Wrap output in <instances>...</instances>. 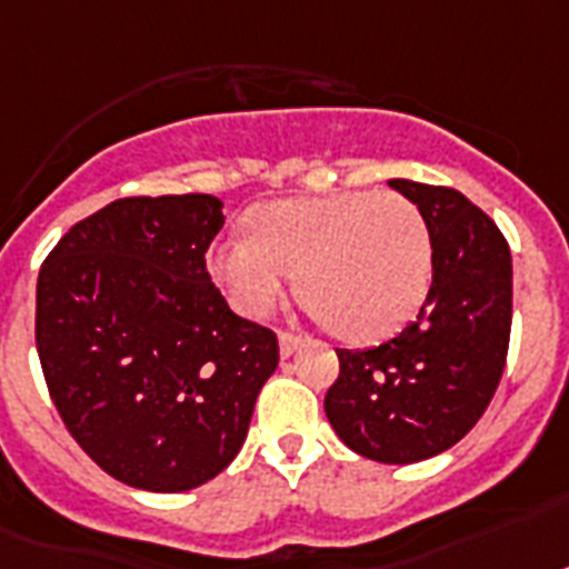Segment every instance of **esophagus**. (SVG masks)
I'll return each instance as SVG.
<instances>
[{
	"instance_id": "34e87169",
	"label": "esophagus",
	"mask_w": 569,
	"mask_h": 569,
	"mask_svg": "<svg viewBox=\"0 0 569 569\" xmlns=\"http://www.w3.org/2000/svg\"><path fill=\"white\" fill-rule=\"evenodd\" d=\"M280 357L283 359H289L295 353V350H298V345H300V339L298 336H292V332H280Z\"/></svg>"
}]
</instances>
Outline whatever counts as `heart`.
<instances>
[{
    "instance_id": "b5f03b06",
    "label": "heart",
    "mask_w": 569,
    "mask_h": 569,
    "mask_svg": "<svg viewBox=\"0 0 569 569\" xmlns=\"http://www.w3.org/2000/svg\"><path fill=\"white\" fill-rule=\"evenodd\" d=\"M248 230L207 251V274L244 318L269 316L298 277V298L336 339L377 345L427 300L429 228L397 192L269 201L253 207Z\"/></svg>"
}]
</instances>
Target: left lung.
Listing matches in <instances>:
<instances>
[{
	"instance_id": "left-lung-1",
	"label": "left lung",
	"mask_w": 569,
	"mask_h": 569,
	"mask_svg": "<svg viewBox=\"0 0 569 569\" xmlns=\"http://www.w3.org/2000/svg\"><path fill=\"white\" fill-rule=\"evenodd\" d=\"M420 210L432 286L412 325L339 353L325 397L336 436L382 465H412L468 436L500 386L511 332V251L488 216L447 187L391 178Z\"/></svg>"
}]
</instances>
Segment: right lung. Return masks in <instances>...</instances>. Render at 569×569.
<instances>
[{"label":"right lung","mask_w":569,"mask_h":569,"mask_svg":"<svg viewBox=\"0 0 569 569\" xmlns=\"http://www.w3.org/2000/svg\"><path fill=\"white\" fill-rule=\"evenodd\" d=\"M221 207L119 198L78 221L37 277V353L60 418L104 473L140 491L219 477L280 359L274 332L210 283Z\"/></svg>","instance_id":"obj_1"}]
</instances>
